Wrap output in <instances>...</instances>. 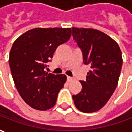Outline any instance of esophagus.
Returning a JSON list of instances; mask_svg holds the SVG:
<instances>
[{"instance_id": "1", "label": "esophagus", "mask_w": 132, "mask_h": 132, "mask_svg": "<svg viewBox=\"0 0 132 132\" xmlns=\"http://www.w3.org/2000/svg\"><path fill=\"white\" fill-rule=\"evenodd\" d=\"M73 79H74L73 77H69V76H68V77H67V81H68V82H71L72 80H73Z\"/></svg>"}]
</instances>
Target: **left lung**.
Returning a JSON list of instances; mask_svg holds the SVG:
<instances>
[{
  "label": "left lung",
  "mask_w": 132,
  "mask_h": 132,
  "mask_svg": "<svg viewBox=\"0 0 132 132\" xmlns=\"http://www.w3.org/2000/svg\"><path fill=\"white\" fill-rule=\"evenodd\" d=\"M72 36L83 53V63L91 69L82 90L72 95L78 110L91 113L106 105L118 86L123 64L122 53L116 41L94 29L73 27Z\"/></svg>",
  "instance_id": "left-lung-1"
}]
</instances>
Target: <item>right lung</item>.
<instances>
[{
    "instance_id": "add662e5",
    "label": "right lung",
    "mask_w": 132,
    "mask_h": 132,
    "mask_svg": "<svg viewBox=\"0 0 132 132\" xmlns=\"http://www.w3.org/2000/svg\"><path fill=\"white\" fill-rule=\"evenodd\" d=\"M71 35V28H35L20 35L12 46L9 63L15 87L35 109L45 111L56 103L66 76L46 72L45 68Z\"/></svg>"
}]
</instances>
